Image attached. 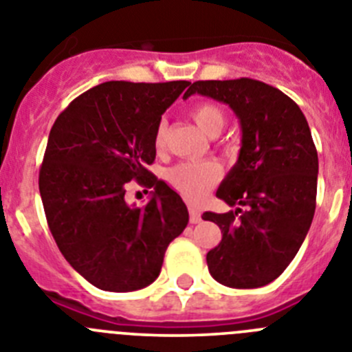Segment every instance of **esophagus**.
Masks as SVG:
<instances>
[{"instance_id":"1","label":"esophagus","mask_w":352,"mask_h":352,"mask_svg":"<svg viewBox=\"0 0 352 352\" xmlns=\"http://www.w3.org/2000/svg\"><path fill=\"white\" fill-rule=\"evenodd\" d=\"M188 211H190V223L201 222V211H199V208L190 206V208H188Z\"/></svg>"}]
</instances>
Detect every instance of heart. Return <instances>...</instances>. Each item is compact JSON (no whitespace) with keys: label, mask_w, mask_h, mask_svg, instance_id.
Returning a JSON list of instances; mask_svg holds the SVG:
<instances>
[{"label":"heart","mask_w":352,"mask_h":352,"mask_svg":"<svg viewBox=\"0 0 352 352\" xmlns=\"http://www.w3.org/2000/svg\"><path fill=\"white\" fill-rule=\"evenodd\" d=\"M190 116L197 126L208 135H217L226 126V113L214 104H197L192 107ZM166 141V126L155 130V146L162 148ZM170 185L190 203H197L208 194L211 186L220 179V166L213 160L182 162L167 173Z\"/></svg>","instance_id":"1"}]
</instances>
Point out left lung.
Here are the masks:
<instances>
[{
  "label": "left lung",
  "instance_id": "8db88e82",
  "mask_svg": "<svg viewBox=\"0 0 352 352\" xmlns=\"http://www.w3.org/2000/svg\"><path fill=\"white\" fill-rule=\"evenodd\" d=\"M194 93L229 105L241 125L238 162L217 190L236 210L203 214L222 229L208 270L227 287H263L294 259L314 219L319 160L309 123L296 102L256 79L197 80L183 98Z\"/></svg>",
  "mask_w": 352,
  "mask_h": 352
}]
</instances>
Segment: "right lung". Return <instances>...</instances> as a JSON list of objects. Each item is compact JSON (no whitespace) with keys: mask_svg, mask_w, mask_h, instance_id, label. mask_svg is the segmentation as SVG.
<instances>
[{"mask_svg":"<svg viewBox=\"0 0 352 352\" xmlns=\"http://www.w3.org/2000/svg\"><path fill=\"white\" fill-rule=\"evenodd\" d=\"M188 80H109L56 118L40 167L43 211L77 273L102 291H138L160 275L164 254L188 223L176 192L155 176V130ZM135 179L153 188L148 205L126 204Z\"/></svg>","mask_w":352,"mask_h":352,"instance_id":"1","label":"right lung"}]
</instances>
